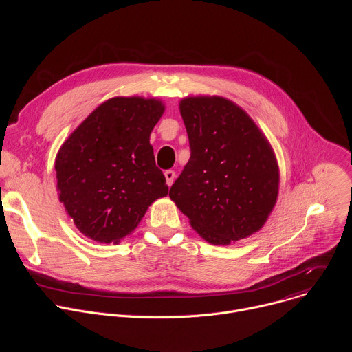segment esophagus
<instances>
[{
  "label": "esophagus",
  "instance_id": "esophagus-1",
  "mask_svg": "<svg viewBox=\"0 0 352 352\" xmlns=\"http://www.w3.org/2000/svg\"><path fill=\"white\" fill-rule=\"evenodd\" d=\"M164 177H166L167 185H168V186H171V185H173V182H174V179H175V173H174L173 170H167V171L164 173Z\"/></svg>",
  "mask_w": 352,
  "mask_h": 352
}]
</instances>
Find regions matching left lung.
Instances as JSON below:
<instances>
[{
  "mask_svg": "<svg viewBox=\"0 0 352 352\" xmlns=\"http://www.w3.org/2000/svg\"><path fill=\"white\" fill-rule=\"evenodd\" d=\"M190 157L170 197L193 230L214 245L259 231L278 195L273 148L241 107L219 96L182 98Z\"/></svg>",
  "mask_w": 352,
  "mask_h": 352,
  "instance_id": "left-lung-1",
  "label": "left lung"
}]
</instances>
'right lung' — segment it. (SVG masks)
Masks as SVG:
<instances>
[{"label": "right lung", "mask_w": 352, "mask_h": 352, "mask_svg": "<svg viewBox=\"0 0 352 352\" xmlns=\"http://www.w3.org/2000/svg\"><path fill=\"white\" fill-rule=\"evenodd\" d=\"M164 113L156 98L113 97L64 142L56 157L58 197L93 241L129 235L168 186L155 163L150 133Z\"/></svg>", "instance_id": "1"}]
</instances>
